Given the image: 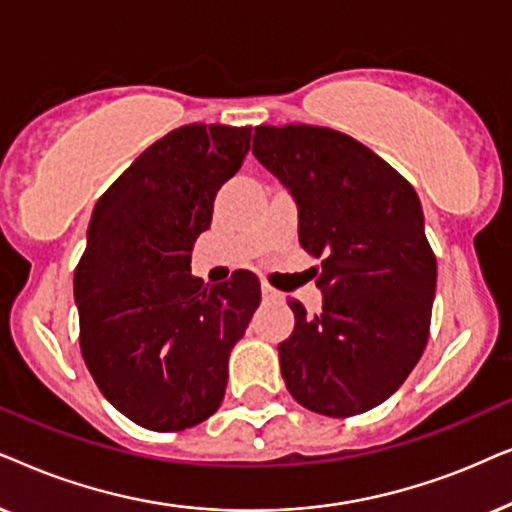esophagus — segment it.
Here are the masks:
<instances>
[{"instance_id": "obj_1", "label": "esophagus", "mask_w": 512, "mask_h": 512, "mask_svg": "<svg viewBox=\"0 0 512 512\" xmlns=\"http://www.w3.org/2000/svg\"><path fill=\"white\" fill-rule=\"evenodd\" d=\"M262 297L267 299V302H281L283 292H278L276 288H271L269 283H262Z\"/></svg>"}]
</instances>
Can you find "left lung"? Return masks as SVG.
Here are the masks:
<instances>
[{
  "mask_svg": "<svg viewBox=\"0 0 512 512\" xmlns=\"http://www.w3.org/2000/svg\"><path fill=\"white\" fill-rule=\"evenodd\" d=\"M252 154L299 210V243L320 260L323 311L288 299L295 330L278 344L292 398L325 417L384 403L419 363L438 264L414 187L393 166L323 126H257ZM313 274V276H316Z\"/></svg>",
  "mask_w": 512,
  "mask_h": 512,
  "instance_id": "1",
  "label": "left lung"
}]
</instances>
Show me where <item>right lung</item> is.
I'll return each instance as SVG.
<instances>
[{
    "instance_id": "add662e5",
    "label": "right lung",
    "mask_w": 512,
    "mask_h": 512,
    "mask_svg": "<svg viewBox=\"0 0 512 512\" xmlns=\"http://www.w3.org/2000/svg\"><path fill=\"white\" fill-rule=\"evenodd\" d=\"M250 135V126L175 128L93 208L74 269L81 356L109 403L149 431H185L217 412L229 353L260 306L252 271L213 288L192 276L196 238Z\"/></svg>"
}]
</instances>
